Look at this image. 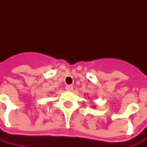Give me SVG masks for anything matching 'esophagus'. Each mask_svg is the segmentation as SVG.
I'll list each match as a JSON object with an SVG mask.
<instances>
[{
	"mask_svg": "<svg viewBox=\"0 0 147 147\" xmlns=\"http://www.w3.org/2000/svg\"><path fill=\"white\" fill-rule=\"evenodd\" d=\"M73 89H74V86L72 85H69V86H66V87H65V90L68 91H72Z\"/></svg>",
	"mask_w": 147,
	"mask_h": 147,
	"instance_id": "34e87169",
	"label": "esophagus"
}]
</instances>
